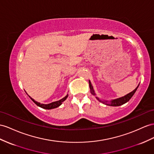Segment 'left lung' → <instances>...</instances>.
<instances>
[{
	"label": "left lung",
	"instance_id": "left-lung-1",
	"mask_svg": "<svg viewBox=\"0 0 154 154\" xmlns=\"http://www.w3.org/2000/svg\"><path fill=\"white\" fill-rule=\"evenodd\" d=\"M89 86H90V92H91V94H92V95L94 96H96V94L95 93V92H94V90L93 88V86L92 85V83L91 82H90V81H89ZM139 85L137 86V87L133 90L132 92H131L130 93L126 94L125 96H122L121 97H119V98H116V99H115V100H112L111 101H107V100H100L99 97L96 96V99L101 102V103H103L105 105H109V106H113V107H116V106H120L122 105H123L125 103H127V102L128 101H129V100L131 99V98L132 97V96L134 95V94L135 93V92L137 91V90L138 88V87H139Z\"/></svg>",
	"mask_w": 154,
	"mask_h": 154
}]
</instances>
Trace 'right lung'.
<instances>
[{"instance_id":"1","label":"right lung","mask_w":154,"mask_h":154,"mask_svg":"<svg viewBox=\"0 0 154 154\" xmlns=\"http://www.w3.org/2000/svg\"><path fill=\"white\" fill-rule=\"evenodd\" d=\"M68 94H67V95L64 97H63L62 99L58 100V101H54V102H52V103H49V104H43V103H39V102L38 101H36L34 99H32V97H31L30 96V98L31 100H32V101L34 102V103L36 104V105H38V107H41V108H43V109H54V108H57L58 107H59V106L61 105L62 104V102L64 101L66 99L67 97H68Z\"/></svg>"}]
</instances>
